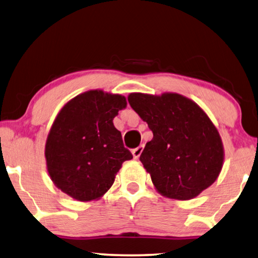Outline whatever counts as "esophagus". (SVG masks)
Listing matches in <instances>:
<instances>
[{
    "label": "esophagus",
    "mask_w": 258,
    "mask_h": 258,
    "mask_svg": "<svg viewBox=\"0 0 258 258\" xmlns=\"http://www.w3.org/2000/svg\"><path fill=\"white\" fill-rule=\"evenodd\" d=\"M144 150V146H138L137 148H135V150H133V155H134V159H138L139 156H141L142 152Z\"/></svg>",
    "instance_id": "esophagus-1"
}]
</instances>
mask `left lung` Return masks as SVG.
<instances>
[{
    "mask_svg": "<svg viewBox=\"0 0 258 258\" xmlns=\"http://www.w3.org/2000/svg\"><path fill=\"white\" fill-rule=\"evenodd\" d=\"M128 102L153 133L139 160L161 195L188 201L218 179L222 139L195 102L175 93H132Z\"/></svg>",
    "mask_w": 258,
    "mask_h": 258,
    "instance_id": "obj_1",
    "label": "left lung"
}]
</instances>
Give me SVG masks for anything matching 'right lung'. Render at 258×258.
Masks as SVG:
<instances>
[{
	"label": "right lung",
	"instance_id": "1",
	"mask_svg": "<svg viewBox=\"0 0 258 258\" xmlns=\"http://www.w3.org/2000/svg\"><path fill=\"white\" fill-rule=\"evenodd\" d=\"M126 106L119 94L88 90L58 112L45 145L49 178L61 190L80 202L101 198L133 154L113 124Z\"/></svg>",
	"mask_w": 258,
	"mask_h": 258
}]
</instances>
